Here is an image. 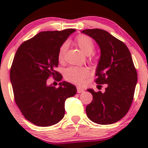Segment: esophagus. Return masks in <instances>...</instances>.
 Returning <instances> with one entry per match:
<instances>
[{
  "label": "esophagus",
  "mask_w": 148,
  "mask_h": 148,
  "mask_svg": "<svg viewBox=\"0 0 148 148\" xmlns=\"http://www.w3.org/2000/svg\"><path fill=\"white\" fill-rule=\"evenodd\" d=\"M84 91V90L82 87H77V92H78V93H81V92H83Z\"/></svg>",
  "instance_id": "esophagus-1"
}]
</instances>
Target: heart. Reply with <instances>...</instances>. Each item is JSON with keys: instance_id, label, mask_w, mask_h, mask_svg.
I'll return each mask as SVG.
<instances>
[{"instance_id": "b5f03b06", "label": "heart", "mask_w": 148, "mask_h": 148, "mask_svg": "<svg viewBox=\"0 0 148 148\" xmlns=\"http://www.w3.org/2000/svg\"><path fill=\"white\" fill-rule=\"evenodd\" d=\"M75 44L84 54L90 55L89 61H93L94 56L90 55L95 49V43L92 38L86 35H79L75 40ZM67 50V43H63L58 52V59L59 62L64 61L65 54ZM90 75V70L86 66H71L66 69L64 73V78L68 82L75 84H82Z\"/></svg>"}]
</instances>
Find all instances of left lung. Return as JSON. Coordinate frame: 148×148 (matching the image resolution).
<instances>
[{
  "instance_id": "left-lung-1",
  "label": "left lung",
  "mask_w": 148,
  "mask_h": 148,
  "mask_svg": "<svg viewBox=\"0 0 148 148\" xmlns=\"http://www.w3.org/2000/svg\"><path fill=\"white\" fill-rule=\"evenodd\" d=\"M82 32L95 39L101 49L95 82L108 85L103 93L87 90L92 93V101L86 107V113L93 122L111 125L121 119L130 110L137 83L136 70L130 50L121 40L100 29Z\"/></svg>"
}]
</instances>
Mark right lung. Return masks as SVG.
<instances>
[{"mask_svg":"<svg viewBox=\"0 0 148 148\" xmlns=\"http://www.w3.org/2000/svg\"><path fill=\"white\" fill-rule=\"evenodd\" d=\"M75 31L40 32L22 43L15 55L10 69L14 99L24 118L37 126L59 122L64 116L65 101L77 92L75 86L66 82L58 87L47 84L52 76L61 80L62 75L56 70L58 49Z\"/></svg>","mask_w":148,"mask_h":148,"instance_id":"add662e5","label":"right lung"}]
</instances>
